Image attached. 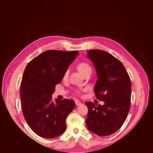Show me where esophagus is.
I'll list each match as a JSON object with an SVG mask.
<instances>
[{"label":"esophagus","instance_id":"1","mask_svg":"<svg viewBox=\"0 0 153 153\" xmlns=\"http://www.w3.org/2000/svg\"><path fill=\"white\" fill-rule=\"evenodd\" d=\"M75 104H76V106H78V105H81V104H82V103L80 102V101H75Z\"/></svg>","mask_w":153,"mask_h":153}]
</instances>
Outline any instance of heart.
Returning <instances> with one entry per match:
<instances>
[{"label":"heart","mask_w":153,"mask_h":153,"mask_svg":"<svg viewBox=\"0 0 153 153\" xmlns=\"http://www.w3.org/2000/svg\"><path fill=\"white\" fill-rule=\"evenodd\" d=\"M77 68L78 69V71H79L83 75H84L85 73H87V72L89 71H91L92 69L91 66L89 65V64H87L86 62H80L78 64L77 66ZM68 73H69V70L68 69H66V70L64 71V74H63V79L65 80L68 78ZM76 94H80V91H77L76 92Z\"/></svg>","instance_id":"heart-1"}]
</instances>
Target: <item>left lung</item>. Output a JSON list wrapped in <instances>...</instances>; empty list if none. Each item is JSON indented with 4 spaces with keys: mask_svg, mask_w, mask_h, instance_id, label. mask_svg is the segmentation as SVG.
Instances as JSON below:
<instances>
[{
    "mask_svg": "<svg viewBox=\"0 0 153 153\" xmlns=\"http://www.w3.org/2000/svg\"><path fill=\"white\" fill-rule=\"evenodd\" d=\"M87 57L98 76L95 96L105 104L85 103L88 108L85 123L89 130L97 135H110L119 130L126 119L131 103L130 78L123 63L105 51L90 50Z\"/></svg>",
    "mask_w": 153,
    "mask_h": 153,
    "instance_id": "obj_1",
    "label": "left lung"
}]
</instances>
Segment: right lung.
<instances>
[{"label":"right lung","mask_w":153,"mask_h":153,"mask_svg":"<svg viewBox=\"0 0 153 153\" xmlns=\"http://www.w3.org/2000/svg\"><path fill=\"white\" fill-rule=\"evenodd\" d=\"M78 51L50 50L27 64L20 84L23 114L37 135L52 138L66 130V120L75 106L72 100L55 99L52 95L63 74L78 55Z\"/></svg>","instance_id":"right-lung-1"}]
</instances>
